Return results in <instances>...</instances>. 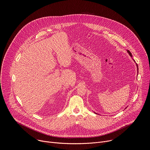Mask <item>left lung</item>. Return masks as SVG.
I'll return each instance as SVG.
<instances>
[{"label":"left lung","instance_id":"obj_1","mask_svg":"<svg viewBox=\"0 0 150 150\" xmlns=\"http://www.w3.org/2000/svg\"><path fill=\"white\" fill-rule=\"evenodd\" d=\"M127 52L129 53V54L130 55V56H131V57H132V53H130V52L129 50H127ZM134 61H135L134 60ZM136 66H137V72H138V69H139V68H138V65H137V64H136ZM94 113H95V114H96V112H94Z\"/></svg>","mask_w":150,"mask_h":150}]
</instances>
